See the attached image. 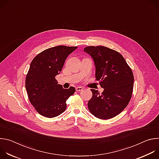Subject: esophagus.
Instances as JSON below:
<instances>
[{
  "mask_svg": "<svg viewBox=\"0 0 159 159\" xmlns=\"http://www.w3.org/2000/svg\"><path fill=\"white\" fill-rule=\"evenodd\" d=\"M75 89H76L77 92H79V91H81V90H82L84 89V88L82 87H77Z\"/></svg>",
  "mask_w": 159,
  "mask_h": 159,
  "instance_id": "34e87169",
  "label": "esophagus"
}]
</instances>
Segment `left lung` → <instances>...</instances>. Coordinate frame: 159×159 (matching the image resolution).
Segmentation results:
<instances>
[{"label": "left lung", "mask_w": 159, "mask_h": 159, "mask_svg": "<svg viewBox=\"0 0 159 159\" xmlns=\"http://www.w3.org/2000/svg\"><path fill=\"white\" fill-rule=\"evenodd\" d=\"M84 51L91 57L96 66V78L104 89L102 94L90 89L89 111L98 118L108 120L119 115L128 104L133 93L134 77L123 57L109 48L87 47Z\"/></svg>", "instance_id": "8db88e82"}]
</instances>
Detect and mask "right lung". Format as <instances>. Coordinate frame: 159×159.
Returning a JSON list of instances; mask_svg holds the SVG:
<instances>
[{
    "mask_svg": "<svg viewBox=\"0 0 159 159\" xmlns=\"http://www.w3.org/2000/svg\"><path fill=\"white\" fill-rule=\"evenodd\" d=\"M77 47L57 46L45 50L32 60L26 77V89L31 104L41 115L54 118L63 112L66 101L75 92L63 89L55 79L67 57Z\"/></svg>",
    "mask_w": 159,
    "mask_h": 159,
    "instance_id": "add662e5",
    "label": "right lung"
}]
</instances>
